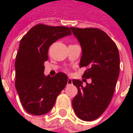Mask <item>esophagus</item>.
<instances>
[{
    "label": "esophagus",
    "mask_w": 133,
    "mask_h": 133,
    "mask_svg": "<svg viewBox=\"0 0 133 133\" xmlns=\"http://www.w3.org/2000/svg\"><path fill=\"white\" fill-rule=\"evenodd\" d=\"M67 84H68V85H71V84H72V79H71V78H68V79Z\"/></svg>",
    "instance_id": "1"
}]
</instances>
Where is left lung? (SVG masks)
<instances>
[{
	"mask_svg": "<svg viewBox=\"0 0 133 133\" xmlns=\"http://www.w3.org/2000/svg\"><path fill=\"white\" fill-rule=\"evenodd\" d=\"M82 48L79 67H88L83 77L91 83L73 79L78 93L72 106L79 118L91 121L98 118L112 101L120 73V56L115 43L98 28L71 27Z\"/></svg>",
	"mask_w": 133,
	"mask_h": 133,
	"instance_id": "8db88e82",
	"label": "left lung"
}]
</instances>
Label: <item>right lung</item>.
Masks as SVG:
<instances>
[{"label": "right lung", "mask_w": 133, "mask_h": 133, "mask_svg": "<svg viewBox=\"0 0 133 133\" xmlns=\"http://www.w3.org/2000/svg\"><path fill=\"white\" fill-rule=\"evenodd\" d=\"M71 32L67 26L38 24L21 38L15 63V89L22 107L34 115L50 111L65 87L68 77L57 73L54 77L44 74V63L48 59L49 47Z\"/></svg>", "instance_id": "1"}]
</instances>
